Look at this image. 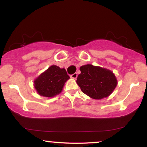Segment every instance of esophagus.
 I'll return each instance as SVG.
<instances>
[{
  "mask_svg": "<svg viewBox=\"0 0 147 147\" xmlns=\"http://www.w3.org/2000/svg\"><path fill=\"white\" fill-rule=\"evenodd\" d=\"M70 77H71V78H73V79H76L78 77V74H77V73H74V74H71Z\"/></svg>",
  "mask_w": 147,
  "mask_h": 147,
  "instance_id": "esophagus-1",
  "label": "esophagus"
}]
</instances>
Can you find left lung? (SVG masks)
Returning <instances> with one entry per match:
<instances>
[{"label": "left lung", "instance_id": "8db88e82", "mask_svg": "<svg viewBox=\"0 0 147 147\" xmlns=\"http://www.w3.org/2000/svg\"><path fill=\"white\" fill-rule=\"evenodd\" d=\"M78 85L84 94L94 99H102L111 94L117 85L115 76L110 70L90 64L80 67Z\"/></svg>", "mask_w": 147, "mask_h": 147}]
</instances>
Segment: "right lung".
Here are the masks:
<instances>
[{"instance_id": "add662e5", "label": "right lung", "mask_w": 147, "mask_h": 147, "mask_svg": "<svg viewBox=\"0 0 147 147\" xmlns=\"http://www.w3.org/2000/svg\"><path fill=\"white\" fill-rule=\"evenodd\" d=\"M69 78L64 68L51 65L35 80V88L39 95L53 97L61 92L64 84Z\"/></svg>"}]
</instances>
